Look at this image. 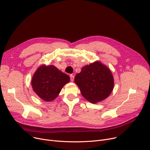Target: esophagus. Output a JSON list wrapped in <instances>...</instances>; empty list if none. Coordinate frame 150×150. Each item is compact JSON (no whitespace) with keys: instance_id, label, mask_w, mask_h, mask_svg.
<instances>
[{"instance_id":"obj_1","label":"esophagus","mask_w":150,"mask_h":150,"mask_svg":"<svg viewBox=\"0 0 150 150\" xmlns=\"http://www.w3.org/2000/svg\"><path fill=\"white\" fill-rule=\"evenodd\" d=\"M74 76L73 74H71L70 75V80H71V81L73 82L74 81Z\"/></svg>"}]
</instances>
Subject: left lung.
<instances>
[{
  "label": "left lung",
  "mask_w": 150,
  "mask_h": 150,
  "mask_svg": "<svg viewBox=\"0 0 150 150\" xmlns=\"http://www.w3.org/2000/svg\"><path fill=\"white\" fill-rule=\"evenodd\" d=\"M74 82L83 97L94 104L107 98L114 86L111 71L98 61L84 66L76 75Z\"/></svg>",
  "instance_id": "left-lung-1"
}]
</instances>
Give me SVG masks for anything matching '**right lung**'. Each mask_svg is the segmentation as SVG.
<instances>
[{"instance_id":"add662e5","label":"right lung","mask_w":150,"mask_h":150,"mask_svg":"<svg viewBox=\"0 0 150 150\" xmlns=\"http://www.w3.org/2000/svg\"><path fill=\"white\" fill-rule=\"evenodd\" d=\"M70 78L54 65L39 67L34 73L31 84L33 91L42 100L51 101L54 100Z\"/></svg>"}]
</instances>
